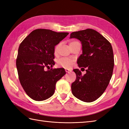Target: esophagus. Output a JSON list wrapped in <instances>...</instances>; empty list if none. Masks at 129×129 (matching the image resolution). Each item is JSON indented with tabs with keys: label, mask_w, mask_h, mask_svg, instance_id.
<instances>
[{
	"label": "esophagus",
	"mask_w": 129,
	"mask_h": 129,
	"mask_svg": "<svg viewBox=\"0 0 129 129\" xmlns=\"http://www.w3.org/2000/svg\"><path fill=\"white\" fill-rule=\"evenodd\" d=\"M65 72H66L67 73H69L71 72V70H69V69H65Z\"/></svg>",
	"instance_id": "esophagus-1"
}]
</instances>
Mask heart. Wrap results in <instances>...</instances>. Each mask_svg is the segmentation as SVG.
Listing matches in <instances>:
<instances>
[{
	"instance_id": "b5f03b06",
	"label": "heart",
	"mask_w": 129,
	"mask_h": 129,
	"mask_svg": "<svg viewBox=\"0 0 129 129\" xmlns=\"http://www.w3.org/2000/svg\"><path fill=\"white\" fill-rule=\"evenodd\" d=\"M76 42H72L70 43V44L75 43ZM60 46V44H57L54 49V54H56L58 52V50ZM74 61L73 60L67 58V57H61L57 60L56 65L57 67L59 68H70L72 67L73 65Z\"/></svg>"
}]
</instances>
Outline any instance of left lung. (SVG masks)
Listing matches in <instances>:
<instances>
[{
	"label": "left lung",
	"instance_id": "obj_1",
	"mask_svg": "<svg viewBox=\"0 0 129 129\" xmlns=\"http://www.w3.org/2000/svg\"><path fill=\"white\" fill-rule=\"evenodd\" d=\"M70 38L81 42L83 54L77 63L80 68H86L84 75L79 69H74L76 79L72 84V93L84 102H92L105 91L113 75L114 59L112 46L102 35L91 29L73 32Z\"/></svg>",
	"mask_w": 129,
	"mask_h": 129
}]
</instances>
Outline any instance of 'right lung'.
<instances>
[{"label":"right lung","mask_w":129,"mask_h":129,"mask_svg":"<svg viewBox=\"0 0 129 129\" xmlns=\"http://www.w3.org/2000/svg\"><path fill=\"white\" fill-rule=\"evenodd\" d=\"M69 34L38 29L20 43L16 65L19 79L24 91L35 101H43L54 94L56 82L66 72L64 68L45 71L55 64V46Z\"/></svg>","instance_id":"right-lung-1"}]
</instances>
